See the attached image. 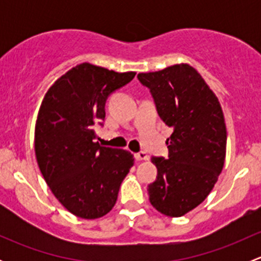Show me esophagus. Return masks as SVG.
I'll return each mask as SVG.
<instances>
[{
    "instance_id": "esophagus-1",
    "label": "esophagus",
    "mask_w": 261,
    "mask_h": 261,
    "mask_svg": "<svg viewBox=\"0 0 261 261\" xmlns=\"http://www.w3.org/2000/svg\"><path fill=\"white\" fill-rule=\"evenodd\" d=\"M135 158H136V160H149V155H147L145 151L136 152Z\"/></svg>"
}]
</instances>
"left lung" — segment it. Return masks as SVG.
Here are the masks:
<instances>
[{
  "mask_svg": "<svg viewBox=\"0 0 261 261\" xmlns=\"http://www.w3.org/2000/svg\"><path fill=\"white\" fill-rule=\"evenodd\" d=\"M138 78L151 92L160 118L173 128L168 159L151 158L158 177L147 188L150 203L163 215L180 217L207 198L222 172L227 139L222 109L189 64Z\"/></svg>",
  "mask_w": 261,
  "mask_h": 261,
  "instance_id": "1",
  "label": "left lung"
}]
</instances>
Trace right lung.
<instances>
[{
    "mask_svg": "<svg viewBox=\"0 0 261 261\" xmlns=\"http://www.w3.org/2000/svg\"><path fill=\"white\" fill-rule=\"evenodd\" d=\"M89 63L68 70L48 89L35 125V155L58 201L86 220L107 215L130 168V151L101 146L94 125L105 120L112 92L135 77Z\"/></svg>",
    "mask_w": 261,
    "mask_h": 261,
    "instance_id": "add662e5",
    "label": "right lung"
}]
</instances>
